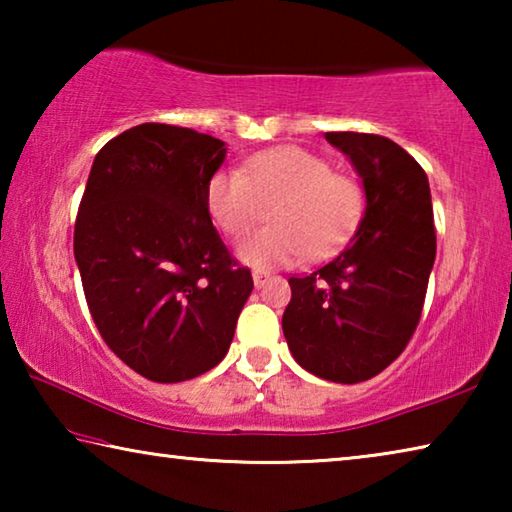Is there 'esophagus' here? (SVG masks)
Returning <instances> with one entry per match:
<instances>
[{"mask_svg": "<svg viewBox=\"0 0 512 512\" xmlns=\"http://www.w3.org/2000/svg\"><path fill=\"white\" fill-rule=\"evenodd\" d=\"M268 280H271V273H266V271H255L253 273V282H255L257 289H262Z\"/></svg>", "mask_w": 512, "mask_h": 512, "instance_id": "1", "label": "esophagus"}]
</instances>
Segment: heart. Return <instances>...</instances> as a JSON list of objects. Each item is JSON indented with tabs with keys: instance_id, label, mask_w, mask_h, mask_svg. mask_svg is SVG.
<instances>
[{
	"instance_id": "heart-1",
	"label": "heart",
	"mask_w": 512,
	"mask_h": 512,
	"mask_svg": "<svg viewBox=\"0 0 512 512\" xmlns=\"http://www.w3.org/2000/svg\"><path fill=\"white\" fill-rule=\"evenodd\" d=\"M205 201L212 223L230 239L244 237L273 203V225L239 246L241 262L255 268L293 266L309 253H332L361 212L357 183L329 171L325 158L302 146L250 155L244 171L219 169L207 183Z\"/></svg>"
}]
</instances>
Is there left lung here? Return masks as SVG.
Here are the masks:
<instances>
[{"label": "left lung", "mask_w": 512, "mask_h": 512, "mask_svg": "<svg viewBox=\"0 0 512 512\" xmlns=\"http://www.w3.org/2000/svg\"><path fill=\"white\" fill-rule=\"evenodd\" d=\"M361 178L366 207L332 262L291 277L282 332L302 368L359 384L400 357L415 332L436 259L427 173L400 144L368 133H325Z\"/></svg>", "instance_id": "8db88e82"}]
</instances>
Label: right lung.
I'll list each match as a JSON object with an SVG mask.
<instances>
[{
	"instance_id": "right-lung-1",
	"label": "right lung",
	"mask_w": 512,
	"mask_h": 512,
	"mask_svg": "<svg viewBox=\"0 0 512 512\" xmlns=\"http://www.w3.org/2000/svg\"><path fill=\"white\" fill-rule=\"evenodd\" d=\"M225 142L140 124L97 153L74 228L85 300L108 348L158 384L221 363L253 277L207 212Z\"/></svg>"
}]
</instances>
